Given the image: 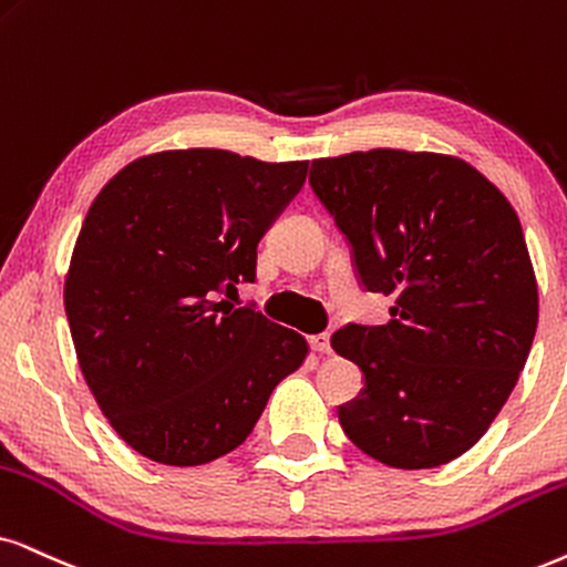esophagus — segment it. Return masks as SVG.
I'll use <instances>...</instances> for the list:
<instances>
[{
	"instance_id": "34e87169",
	"label": "esophagus",
	"mask_w": 567,
	"mask_h": 567,
	"mask_svg": "<svg viewBox=\"0 0 567 567\" xmlns=\"http://www.w3.org/2000/svg\"><path fill=\"white\" fill-rule=\"evenodd\" d=\"M308 346L317 353H332V346H329V334H313L308 337Z\"/></svg>"
}]
</instances>
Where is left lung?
I'll return each instance as SVG.
<instances>
[{
    "instance_id": "8db88e82",
    "label": "left lung",
    "mask_w": 567,
    "mask_h": 567,
    "mask_svg": "<svg viewBox=\"0 0 567 567\" xmlns=\"http://www.w3.org/2000/svg\"><path fill=\"white\" fill-rule=\"evenodd\" d=\"M390 321L348 324L332 348L363 371L337 408L358 450L392 468H434L482 440L532 350L539 290L515 209L447 154L371 148L313 159L308 175Z\"/></svg>"
}]
</instances>
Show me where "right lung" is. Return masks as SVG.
<instances>
[{
    "label": "right lung",
    "instance_id": "add662e5",
    "mask_svg": "<svg viewBox=\"0 0 567 567\" xmlns=\"http://www.w3.org/2000/svg\"><path fill=\"white\" fill-rule=\"evenodd\" d=\"M306 172L177 148L131 162L93 198L64 311L85 384L148 461L185 468L233 453L306 361L298 332L217 300L254 282L256 246Z\"/></svg>",
    "mask_w": 567,
    "mask_h": 567
}]
</instances>
